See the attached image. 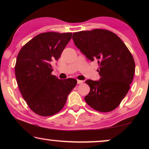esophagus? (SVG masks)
I'll list each match as a JSON object with an SVG mask.
<instances>
[{"label":"esophagus","instance_id":"1","mask_svg":"<svg viewBox=\"0 0 149 149\" xmlns=\"http://www.w3.org/2000/svg\"><path fill=\"white\" fill-rule=\"evenodd\" d=\"M83 83V81L77 80V83H78V84H81V83Z\"/></svg>","mask_w":149,"mask_h":149}]
</instances>
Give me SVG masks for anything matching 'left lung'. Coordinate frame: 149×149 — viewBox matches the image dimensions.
Listing matches in <instances>:
<instances>
[{
	"label": "left lung",
	"mask_w": 149,
	"mask_h": 149,
	"mask_svg": "<svg viewBox=\"0 0 149 149\" xmlns=\"http://www.w3.org/2000/svg\"><path fill=\"white\" fill-rule=\"evenodd\" d=\"M77 47L91 62L99 64V81L87 80L90 91L87 104L100 112H110L120 104L130 88L135 62L125 43L109 30L94 29L72 34Z\"/></svg>",
	"instance_id": "8db88e82"
}]
</instances>
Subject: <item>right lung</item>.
Returning a JSON list of instances; mask_svg holds the SVG:
<instances>
[{
	"mask_svg": "<svg viewBox=\"0 0 149 149\" xmlns=\"http://www.w3.org/2000/svg\"><path fill=\"white\" fill-rule=\"evenodd\" d=\"M72 33L45 32L22 47L15 66L19 91L28 107L38 115H54L64 107L77 81L52 74V63L58 60Z\"/></svg>",
	"mask_w": 149,
	"mask_h": 149,
	"instance_id": "obj_1",
	"label": "right lung"
}]
</instances>
